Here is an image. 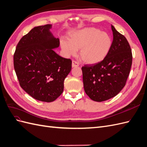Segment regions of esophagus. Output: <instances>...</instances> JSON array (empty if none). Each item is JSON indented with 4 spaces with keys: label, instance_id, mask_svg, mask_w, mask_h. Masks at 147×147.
Listing matches in <instances>:
<instances>
[{
    "label": "esophagus",
    "instance_id": "1",
    "mask_svg": "<svg viewBox=\"0 0 147 147\" xmlns=\"http://www.w3.org/2000/svg\"><path fill=\"white\" fill-rule=\"evenodd\" d=\"M72 67H78L79 66V64L77 63V61H72Z\"/></svg>",
    "mask_w": 147,
    "mask_h": 147
}]
</instances>
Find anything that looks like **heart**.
<instances>
[{
	"mask_svg": "<svg viewBox=\"0 0 147 147\" xmlns=\"http://www.w3.org/2000/svg\"><path fill=\"white\" fill-rule=\"evenodd\" d=\"M61 46L66 56L76 54L80 49V57L84 63H99L108 55L112 47V39L105 32L94 28H85L70 34L69 41L62 40Z\"/></svg>",
	"mask_w": 147,
	"mask_h": 147,
	"instance_id": "obj_1",
	"label": "heart"
}]
</instances>
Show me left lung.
I'll return each mask as SVG.
<instances>
[{"label": "left lung", "mask_w": 147, "mask_h": 147, "mask_svg": "<svg viewBox=\"0 0 147 147\" xmlns=\"http://www.w3.org/2000/svg\"><path fill=\"white\" fill-rule=\"evenodd\" d=\"M112 47L99 63L82 67L84 90L94 101L102 102L117 96L124 87L132 65V55L127 39L112 25Z\"/></svg>", "instance_id": "8db88e82"}]
</instances>
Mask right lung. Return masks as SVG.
<instances>
[{"mask_svg": "<svg viewBox=\"0 0 147 147\" xmlns=\"http://www.w3.org/2000/svg\"><path fill=\"white\" fill-rule=\"evenodd\" d=\"M51 24L37 26L21 38L13 56V64L21 87L40 101L55 100L64 90V80L72 69V61L53 49L59 46L50 29Z\"/></svg>", "mask_w": 147, "mask_h": 147, "instance_id": "obj_1", "label": "right lung"}]
</instances>
